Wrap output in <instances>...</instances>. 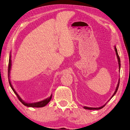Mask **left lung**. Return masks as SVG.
<instances>
[{
	"label": "left lung",
	"mask_w": 130,
	"mask_h": 130,
	"mask_svg": "<svg viewBox=\"0 0 130 130\" xmlns=\"http://www.w3.org/2000/svg\"><path fill=\"white\" fill-rule=\"evenodd\" d=\"M115 51H116V55H117V58H118V63H119V70H120V57H119V55H118V52H117V48H116V47L115 46ZM119 83H120V79H119V82H118V85H117V88H116V90H115V92L114 93V94H113V95H112V96L111 98H111L115 95L116 94V93H117V90H118V88H119ZM109 99V100H110ZM106 104L105 105H104V106H101V107H98V108H93V107H86V106H84V108H85V109H89V110H92V109H101L102 108H103L104 106L106 105Z\"/></svg>",
	"instance_id": "left-lung-1"
}]
</instances>
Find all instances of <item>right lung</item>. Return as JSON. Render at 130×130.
Here are the masks:
<instances>
[{
    "label": "right lung",
    "mask_w": 130,
    "mask_h": 130,
    "mask_svg": "<svg viewBox=\"0 0 130 130\" xmlns=\"http://www.w3.org/2000/svg\"><path fill=\"white\" fill-rule=\"evenodd\" d=\"M11 55H10V58H9V66H8V77H9V84L10 85V87L12 89V90L13 91V92L14 93V94L16 95V96H17L18 99H19V100L20 101L21 103L27 107H44L45 105H46L47 104H48L49 102L50 101V100L52 99V95H51V96L49 98H47L45 100H43L42 101L40 102H37V103H25L23 100H22V99L20 98L18 95V94L16 93V92L15 91V90L13 89L12 86L11 84V82L10 80V78H9V75H10V69H11Z\"/></svg>",
    "instance_id": "add662e5"
}]
</instances>
